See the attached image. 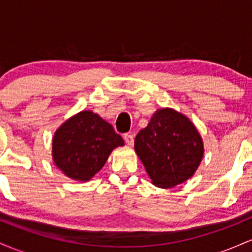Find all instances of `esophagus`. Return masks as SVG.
Segmentation results:
<instances>
[{
    "label": "esophagus",
    "instance_id": "34e87169",
    "mask_svg": "<svg viewBox=\"0 0 252 252\" xmlns=\"http://www.w3.org/2000/svg\"><path fill=\"white\" fill-rule=\"evenodd\" d=\"M124 140H125V143L127 144V145H133V135L129 134V133H126L124 134Z\"/></svg>",
    "mask_w": 252,
    "mask_h": 252
}]
</instances>
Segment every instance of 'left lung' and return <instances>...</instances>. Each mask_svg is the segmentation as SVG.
I'll list each match as a JSON object with an SVG mask.
<instances>
[{
	"mask_svg": "<svg viewBox=\"0 0 252 252\" xmlns=\"http://www.w3.org/2000/svg\"><path fill=\"white\" fill-rule=\"evenodd\" d=\"M134 149L152 183L171 188L193 176L203 156V144L190 120L170 108L159 109L139 131Z\"/></svg>",
	"mask_w": 252,
	"mask_h": 252,
	"instance_id": "1",
	"label": "left lung"
}]
</instances>
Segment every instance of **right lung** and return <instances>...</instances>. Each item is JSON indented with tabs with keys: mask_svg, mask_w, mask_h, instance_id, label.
Returning a JSON list of instances; mask_svg holds the SVG:
<instances>
[{
	"mask_svg": "<svg viewBox=\"0 0 252 252\" xmlns=\"http://www.w3.org/2000/svg\"><path fill=\"white\" fill-rule=\"evenodd\" d=\"M124 140L111 124L95 113L83 111L57 129L52 141L55 164L67 177L88 181Z\"/></svg>",
	"mask_w": 252,
	"mask_h": 252,
	"instance_id": "add662e5",
	"label": "right lung"
}]
</instances>
